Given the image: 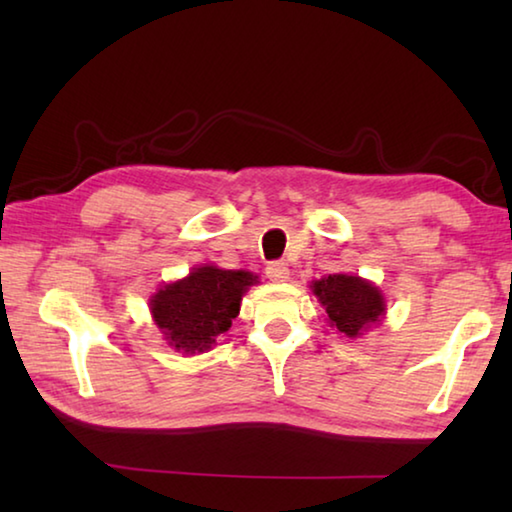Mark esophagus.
<instances>
[{
  "instance_id": "obj_1",
  "label": "esophagus",
  "mask_w": 512,
  "mask_h": 512,
  "mask_svg": "<svg viewBox=\"0 0 512 512\" xmlns=\"http://www.w3.org/2000/svg\"><path fill=\"white\" fill-rule=\"evenodd\" d=\"M268 280L273 282H287L289 280V266L284 262H271L266 266Z\"/></svg>"
}]
</instances>
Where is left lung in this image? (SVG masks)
Masks as SVG:
<instances>
[{
  "label": "left lung",
  "mask_w": 512,
  "mask_h": 512,
  "mask_svg": "<svg viewBox=\"0 0 512 512\" xmlns=\"http://www.w3.org/2000/svg\"><path fill=\"white\" fill-rule=\"evenodd\" d=\"M311 289L325 307L329 325L350 339H357L372 323H379L386 311L381 291L357 275H327L311 284Z\"/></svg>",
  "instance_id": "obj_1"
}]
</instances>
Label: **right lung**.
<instances>
[{
  "label": "right lung",
  "mask_w": 512,
  "mask_h": 512,
  "mask_svg": "<svg viewBox=\"0 0 512 512\" xmlns=\"http://www.w3.org/2000/svg\"><path fill=\"white\" fill-rule=\"evenodd\" d=\"M257 282L248 271L198 266L183 280L164 284L151 298V314L171 348L205 352L239 316L241 298Z\"/></svg>",
  "instance_id": "obj_1"
}]
</instances>
